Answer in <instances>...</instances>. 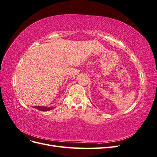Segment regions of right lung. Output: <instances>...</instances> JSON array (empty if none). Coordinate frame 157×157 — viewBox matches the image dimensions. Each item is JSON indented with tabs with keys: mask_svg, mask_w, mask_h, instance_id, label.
<instances>
[{
	"mask_svg": "<svg viewBox=\"0 0 157 157\" xmlns=\"http://www.w3.org/2000/svg\"><path fill=\"white\" fill-rule=\"evenodd\" d=\"M35 109H39V110L41 111H48L50 110H52V109H54V107H41V106H34L33 107Z\"/></svg>",
	"mask_w": 157,
	"mask_h": 157,
	"instance_id": "1",
	"label": "right lung"
}]
</instances>
